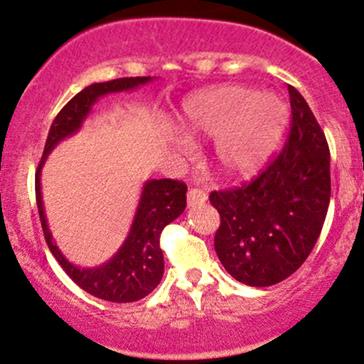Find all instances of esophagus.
Returning a JSON list of instances; mask_svg holds the SVG:
<instances>
[{"instance_id":"1","label":"esophagus","mask_w":364,"mask_h":364,"mask_svg":"<svg viewBox=\"0 0 364 364\" xmlns=\"http://www.w3.org/2000/svg\"><path fill=\"white\" fill-rule=\"evenodd\" d=\"M188 205L190 208H195V205H202L205 200H208V193L200 188H192L188 190Z\"/></svg>"}]
</instances>
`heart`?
<instances>
[{"instance_id":"b5f03b06","label":"heart","mask_w":364,"mask_h":364,"mask_svg":"<svg viewBox=\"0 0 364 364\" xmlns=\"http://www.w3.org/2000/svg\"><path fill=\"white\" fill-rule=\"evenodd\" d=\"M178 120L192 139H216V162L225 176L250 178L277 150L288 125V106L270 92L225 85L186 99ZM188 137L172 139L178 155L188 156L193 151Z\"/></svg>"}]
</instances>
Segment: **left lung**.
Wrapping results in <instances>:
<instances>
[{"label":"left lung","mask_w":364,"mask_h":364,"mask_svg":"<svg viewBox=\"0 0 364 364\" xmlns=\"http://www.w3.org/2000/svg\"><path fill=\"white\" fill-rule=\"evenodd\" d=\"M291 125L284 148L255 179L211 192L220 213L214 250L239 282L277 284L296 272L319 239L330 205V148L307 101L288 87Z\"/></svg>","instance_id":"obj_1"}]
</instances>
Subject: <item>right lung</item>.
Segmentation results:
<instances>
[{
  "label": "right lung",
  "mask_w": 364,
  "mask_h": 364,
  "mask_svg": "<svg viewBox=\"0 0 364 364\" xmlns=\"http://www.w3.org/2000/svg\"><path fill=\"white\" fill-rule=\"evenodd\" d=\"M151 76H136V78H117L112 82L92 83L75 95L53 120L45 143L43 156L36 169V205L40 213L41 228L48 250L55 256L59 265L83 291L94 294L106 301L129 304L150 294L159 286L164 275V252L160 250V233L174 221L186 208V185L176 179H150L144 183L141 192L139 205L129 230L127 239L122 247L113 255L112 259L95 269H80L63 256L52 239L45 218L43 200H41V167L47 155L64 137L71 136L82 127L83 120L90 113L92 105L101 95L112 92L132 90L144 85Z\"/></svg>",
  "instance_id": "add662e5"
}]
</instances>
